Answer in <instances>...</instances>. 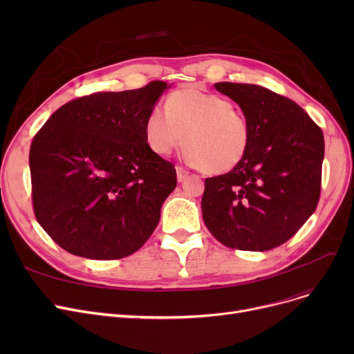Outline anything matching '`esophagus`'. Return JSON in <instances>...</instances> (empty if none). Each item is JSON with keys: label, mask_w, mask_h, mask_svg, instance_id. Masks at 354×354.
<instances>
[{"label": "esophagus", "mask_w": 354, "mask_h": 354, "mask_svg": "<svg viewBox=\"0 0 354 354\" xmlns=\"http://www.w3.org/2000/svg\"><path fill=\"white\" fill-rule=\"evenodd\" d=\"M176 175H178V180L182 182V180H185V179L188 178L189 172L187 169H183L182 166H176Z\"/></svg>", "instance_id": "esophagus-1"}]
</instances>
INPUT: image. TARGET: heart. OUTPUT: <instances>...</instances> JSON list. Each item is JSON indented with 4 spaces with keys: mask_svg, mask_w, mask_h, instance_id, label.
I'll return each instance as SVG.
<instances>
[{
    "mask_svg": "<svg viewBox=\"0 0 354 354\" xmlns=\"http://www.w3.org/2000/svg\"><path fill=\"white\" fill-rule=\"evenodd\" d=\"M165 110L152 109L145 119V139L155 153L169 155L185 142V156L209 175L230 172L247 156L251 126L228 99L182 87L166 97Z\"/></svg>",
    "mask_w": 354,
    "mask_h": 354,
    "instance_id": "obj_1",
    "label": "heart"
}]
</instances>
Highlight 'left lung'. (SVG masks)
<instances>
[{"instance_id":"left-lung-1","label":"left lung","mask_w":354,"mask_h":354,"mask_svg":"<svg viewBox=\"0 0 354 354\" xmlns=\"http://www.w3.org/2000/svg\"><path fill=\"white\" fill-rule=\"evenodd\" d=\"M251 126L248 153L228 174L207 178L202 216L232 250L268 251L294 236L317 208L324 136L295 102L257 84L215 83Z\"/></svg>"}]
</instances>
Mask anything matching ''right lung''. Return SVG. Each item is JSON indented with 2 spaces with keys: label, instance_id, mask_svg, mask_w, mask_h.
Instances as JSON below:
<instances>
[{
  "label": "right lung",
  "instance_id": "obj_1",
  "mask_svg": "<svg viewBox=\"0 0 354 354\" xmlns=\"http://www.w3.org/2000/svg\"><path fill=\"white\" fill-rule=\"evenodd\" d=\"M167 87L97 91L55 110L30 146L34 215L55 244L90 259L136 252L176 187L174 163L149 147L145 119Z\"/></svg>",
  "mask_w": 354,
  "mask_h": 354
}]
</instances>
